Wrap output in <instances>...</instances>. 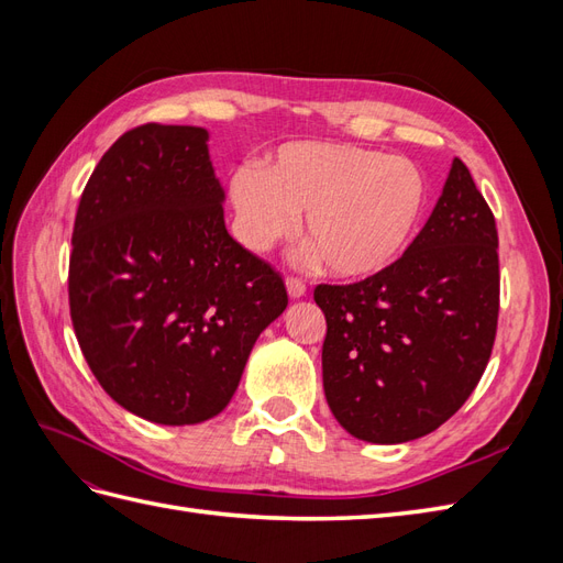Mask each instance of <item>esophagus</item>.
<instances>
[{"instance_id": "esophagus-1", "label": "esophagus", "mask_w": 563, "mask_h": 563, "mask_svg": "<svg viewBox=\"0 0 563 563\" xmlns=\"http://www.w3.org/2000/svg\"><path fill=\"white\" fill-rule=\"evenodd\" d=\"M286 291L291 298H302L305 296V284L298 277H286Z\"/></svg>"}]
</instances>
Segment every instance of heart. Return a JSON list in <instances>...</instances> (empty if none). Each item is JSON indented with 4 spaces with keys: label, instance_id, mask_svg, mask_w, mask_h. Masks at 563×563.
Instances as JSON below:
<instances>
[{
    "label": "heart",
    "instance_id": "1",
    "mask_svg": "<svg viewBox=\"0 0 563 563\" xmlns=\"http://www.w3.org/2000/svg\"><path fill=\"white\" fill-rule=\"evenodd\" d=\"M234 230L251 251H267L291 234L305 211L302 240L329 275L368 279L413 242L428 209L430 185L404 157L345 143H286L261 172L230 178Z\"/></svg>",
    "mask_w": 563,
    "mask_h": 563
}]
</instances>
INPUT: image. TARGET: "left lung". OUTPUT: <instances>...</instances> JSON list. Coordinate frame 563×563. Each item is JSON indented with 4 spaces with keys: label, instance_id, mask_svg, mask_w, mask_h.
<instances>
[{
    "label": "left lung",
    "instance_id": "8db88e82",
    "mask_svg": "<svg viewBox=\"0 0 563 563\" xmlns=\"http://www.w3.org/2000/svg\"><path fill=\"white\" fill-rule=\"evenodd\" d=\"M323 395L371 444L434 432L490 360L500 310L498 230L470 168L451 164L428 223L399 261L354 284H319Z\"/></svg>",
    "mask_w": 563,
    "mask_h": 563
}]
</instances>
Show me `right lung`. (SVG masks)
<instances>
[{"mask_svg":"<svg viewBox=\"0 0 563 563\" xmlns=\"http://www.w3.org/2000/svg\"><path fill=\"white\" fill-rule=\"evenodd\" d=\"M209 131L143 124L106 152L73 230L70 317L96 380L157 424L218 416L288 305L275 267L234 242Z\"/></svg>","mask_w":563,"mask_h":563,"instance_id":"add662e5","label":"right lung"}]
</instances>
